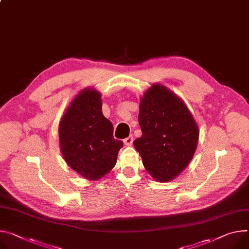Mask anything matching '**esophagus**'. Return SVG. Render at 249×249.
Segmentation results:
<instances>
[{"mask_svg": "<svg viewBox=\"0 0 249 249\" xmlns=\"http://www.w3.org/2000/svg\"><path fill=\"white\" fill-rule=\"evenodd\" d=\"M123 142H124V144L126 145V146H131L132 145V143H133V136H128L127 138H125L124 140H123Z\"/></svg>", "mask_w": 249, "mask_h": 249, "instance_id": "1", "label": "esophagus"}]
</instances>
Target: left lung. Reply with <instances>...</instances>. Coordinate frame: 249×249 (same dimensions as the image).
I'll list each match as a JSON object with an SVG mask.
<instances>
[{
  "mask_svg": "<svg viewBox=\"0 0 249 249\" xmlns=\"http://www.w3.org/2000/svg\"><path fill=\"white\" fill-rule=\"evenodd\" d=\"M142 136L134 141L153 178L168 182L178 176L195 154L198 129L178 96L159 84L149 88L140 103Z\"/></svg>",
  "mask_w": 249,
  "mask_h": 249,
  "instance_id": "8db88e82",
  "label": "left lung"
}]
</instances>
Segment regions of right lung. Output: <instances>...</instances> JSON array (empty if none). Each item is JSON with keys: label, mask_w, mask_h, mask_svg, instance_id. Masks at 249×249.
Here are the masks:
<instances>
[{"label": "right lung", "mask_w": 249, "mask_h": 249, "mask_svg": "<svg viewBox=\"0 0 249 249\" xmlns=\"http://www.w3.org/2000/svg\"><path fill=\"white\" fill-rule=\"evenodd\" d=\"M101 105L96 90H82L66 109L58 128L65 162L88 179H98L114 168L123 146L113 137V125L103 116Z\"/></svg>", "instance_id": "right-lung-1"}]
</instances>
